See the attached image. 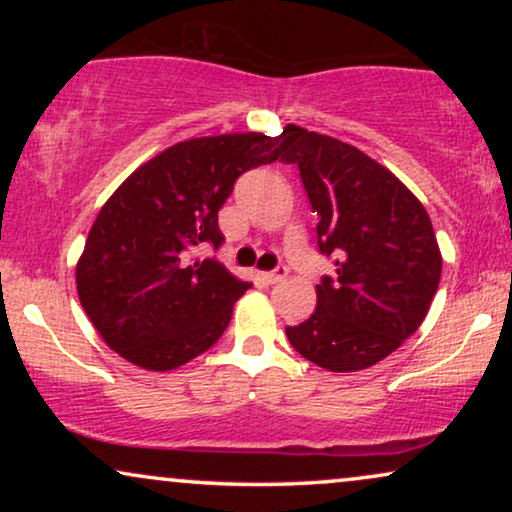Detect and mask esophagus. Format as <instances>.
<instances>
[{"label": "esophagus", "mask_w": 512, "mask_h": 512, "mask_svg": "<svg viewBox=\"0 0 512 512\" xmlns=\"http://www.w3.org/2000/svg\"><path fill=\"white\" fill-rule=\"evenodd\" d=\"M286 265H277L275 270H270V272H261V279L265 284H277V282H282V279L286 277Z\"/></svg>", "instance_id": "1"}]
</instances>
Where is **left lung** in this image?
Instances as JSON below:
<instances>
[{"mask_svg":"<svg viewBox=\"0 0 512 512\" xmlns=\"http://www.w3.org/2000/svg\"><path fill=\"white\" fill-rule=\"evenodd\" d=\"M282 151L319 216V254L335 263L317 284V310L286 326V338L331 373L375 366L422 326L438 291L443 258L429 214L352 144L286 125Z\"/></svg>","mask_w":512,"mask_h":512,"instance_id":"obj_1","label":"left lung"}]
</instances>
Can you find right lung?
Wrapping results in <instances>:
<instances>
[{
  "instance_id": "add662e5",
  "label": "right lung",
  "mask_w": 512,
  "mask_h": 512,
  "mask_svg": "<svg viewBox=\"0 0 512 512\" xmlns=\"http://www.w3.org/2000/svg\"><path fill=\"white\" fill-rule=\"evenodd\" d=\"M282 156V135L200 137L158 153L100 209L76 265L79 300L104 342L139 368L207 352L249 289L216 258L219 209L235 181Z\"/></svg>"
}]
</instances>
